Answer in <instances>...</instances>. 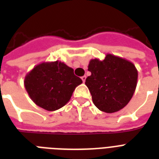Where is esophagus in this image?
<instances>
[{"label": "esophagus", "instance_id": "obj_1", "mask_svg": "<svg viewBox=\"0 0 159 159\" xmlns=\"http://www.w3.org/2000/svg\"><path fill=\"white\" fill-rule=\"evenodd\" d=\"M81 78H82V82H85V81H86V78H87V77H86V76H82V77H81Z\"/></svg>", "mask_w": 159, "mask_h": 159}]
</instances>
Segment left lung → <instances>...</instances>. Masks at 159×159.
Segmentation results:
<instances>
[{"label": "left lung", "mask_w": 159, "mask_h": 159, "mask_svg": "<svg viewBox=\"0 0 159 159\" xmlns=\"http://www.w3.org/2000/svg\"><path fill=\"white\" fill-rule=\"evenodd\" d=\"M85 84L100 111L114 113L123 109L133 97L138 79L135 66L128 60L106 54L104 60L90 61Z\"/></svg>", "instance_id": "1"}]
</instances>
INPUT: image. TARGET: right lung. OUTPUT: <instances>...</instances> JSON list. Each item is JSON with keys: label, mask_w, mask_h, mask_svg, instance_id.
I'll use <instances>...</instances> for the list:
<instances>
[{"label": "right lung", "mask_w": 159, "mask_h": 159, "mask_svg": "<svg viewBox=\"0 0 159 159\" xmlns=\"http://www.w3.org/2000/svg\"><path fill=\"white\" fill-rule=\"evenodd\" d=\"M82 83V79L75 76L72 67L59 61L42 62L25 78V87L32 101L49 111L67 104L75 88Z\"/></svg>", "instance_id": "obj_1"}]
</instances>
